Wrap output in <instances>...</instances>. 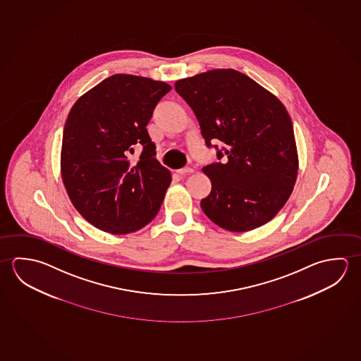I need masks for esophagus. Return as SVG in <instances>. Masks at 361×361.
Listing matches in <instances>:
<instances>
[{
    "instance_id": "obj_1",
    "label": "esophagus",
    "mask_w": 361,
    "mask_h": 361,
    "mask_svg": "<svg viewBox=\"0 0 361 361\" xmlns=\"http://www.w3.org/2000/svg\"><path fill=\"white\" fill-rule=\"evenodd\" d=\"M178 174L179 176H184V174H190V173H193V169L190 168V166H185V168H182V169H178Z\"/></svg>"
}]
</instances>
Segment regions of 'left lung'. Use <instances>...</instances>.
Listing matches in <instances>:
<instances>
[{"label": "left lung", "instance_id": "obj_1", "mask_svg": "<svg viewBox=\"0 0 361 361\" xmlns=\"http://www.w3.org/2000/svg\"><path fill=\"white\" fill-rule=\"evenodd\" d=\"M174 88L195 112L216 161L203 168L212 190L201 201L216 225L243 233L281 211L297 178L293 125L286 107L235 69H214L177 80ZM220 140L219 149L212 144Z\"/></svg>", "mask_w": 361, "mask_h": 361}]
</instances>
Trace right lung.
<instances>
[{
  "instance_id": "right-lung-1",
  "label": "right lung",
  "mask_w": 361,
  "mask_h": 361,
  "mask_svg": "<svg viewBox=\"0 0 361 361\" xmlns=\"http://www.w3.org/2000/svg\"><path fill=\"white\" fill-rule=\"evenodd\" d=\"M171 87L145 77L115 74L93 87L68 115L61 178L75 209L93 226L123 235L158 214L171 171L155 158L147 125ZM142 145L136 165L128 154Z\"/></svg>"
}]
</instances>
